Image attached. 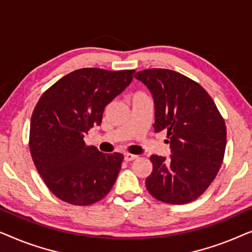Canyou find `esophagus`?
Listing matches in <instances>:
<instances>
[{"label":"esophagus","instance_id":"obj_1","mask_svg":"<svg viewBox=\"0 0 252 252\" xmlns=\"http://www.w3.org/2000/svg\"><path fill=\"white\" fill-rule=\"evenodd\" d=\"M137 156H135V155H132V154H125L124 155V159H125L126 161H132L134 159H136Z\"/></svg>","mask_w":252,"mask_h":252}]
</instances>
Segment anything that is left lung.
<instances>
[{
  "label": "left lung",
  "instance_id": "left-lung-1",
  "mask_svg": "<svg viewBox=\"0 0 252 252\" xmlns=\"http://www.w3.org/2000/svg\"><path fill=\"white\" fill-rule=\"evenodd\" d=\"M155 103V132L166 130L170 157L153 155L148 191L158 201L185 204L215 180L226 148V125L204 88L178 72L149 68L134 75Z\"/></svg>",
  "mask_w": 252,
  "mask_h": 252
}]
</instances>
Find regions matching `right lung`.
<instances>
[{"label": "right lung", "mask_w": 252, "mask_h": 252, "mask_svg": "<svg viewBox=\"0 0 252 252\" xmlns=\"http://www.w3.org/2000/svg\"><path fill=\"white\" fill-rule=\"evenodd\" d=\"M134 72L80 68L40 97L31 118V156L44 184L62 201L89 205L111 190L124 156L87 147L84 137L101 125L104 108L128 87Z\"/></svg>", "instance_id": "1"}]
</instances>
